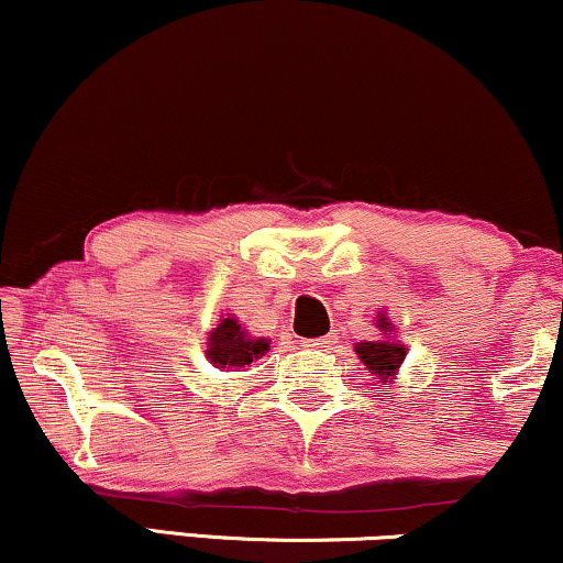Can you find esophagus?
<instances>
[{
    "label": "esophagus",
    "instance_id": "esophagus-1",
    "mask_svg": "<svg viewBox=\"0 0 563 563\" xmlns=\"http://www.w3.org/2000/svg\"><path fill=\"white\" fill-rule=\"evenodd\" d=\"M307 349H320V351H333L335 345V335H325V338H314V341H305Z\"/></svg>",
    "mask_w": 563,
    "mask_h": 563
}]
</instances>
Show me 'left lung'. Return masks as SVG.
<instances>
[{
    "mask_svg": "<svg viewBox=\"0 0 563 563\" xmlns=\"http://www.w3.org/2000/svg\"><path fill=\"white\" fill-rule=\"evenodd\" d=\"M376 328H379L382 338L376 341H361L353 345L358 353L361 364L368 368V374L376 376V379L384 382H395L399 374V366L407 356L405 343L397 338V325L387 318V312L376 314Z\"/></svg>",
    "mask_w": 563,
    "mask_h": 563,
    "instance_id": "8db88e82",
    "label": "left lung"
}]
</instances>
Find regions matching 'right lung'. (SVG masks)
<instances>
[{
	"label": "right lung",
	"instance_id": "1",
	"mask_svg": "<svg viewBox=\"0 0 563 563\" xmlns=\"http://www.w3.org/2000/svg\"><path fill=\"white\" fill-rule=\"evenodd\" d=\"M272 338H256L238 322L235 314H222L218 328L207 338V361L214 368H243L272 349Z\"/></svg>",
	"mask_w": 563,
	"mask_h": 563
}]
</instances>
